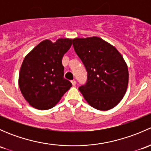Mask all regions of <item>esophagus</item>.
<instances>
[{
  "instance_id": "1",
  "label": "esophagus",
  "mask_w": 151,
  "mask_h": 151,
  "mask_svg": "<svg viewBox=\"0 0 151 151\" xmlns=\"http://www.w3.org/2000/svg\"><path fill=\"white\" fill-rule=\"evenodd\" d=\"M71 83H72L73 86H75L76 83H77V82H76L75 80H71Z\"/></svg>"
}]
</instances>
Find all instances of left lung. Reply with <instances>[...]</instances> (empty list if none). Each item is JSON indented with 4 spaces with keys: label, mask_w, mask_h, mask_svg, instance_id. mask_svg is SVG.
Segmentation results:
<instances>
[{
    "label": "left lung",
    "mask_w": 151,
    "mask_h": 151,
    "mask_svg": "<svg viewBox=\"0 0 151 151\" xmlns=\"http://www.w3.org/2000/svg\"><path fill=\"white\" fill-rule=\"evenodd\" d=\"M72 44L88 72L87 83L79 88L85 99L99 110L115 107L124 96L129 83L123 56L115 47L96 36L74 39Z\"/></svg>",
    "instance_id": "1"
}]
</instances>
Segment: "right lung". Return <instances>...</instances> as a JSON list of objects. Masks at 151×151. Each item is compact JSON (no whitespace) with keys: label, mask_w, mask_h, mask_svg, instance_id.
I'll use <instances>...</instances> for the list:
<instances>
[{"label":"right lung","mask_w":151,"mask_h":151,"mask_svg":"<svg viewBox=\"0 0 151 151\" xmlns=\"http://www.w3.org/2000/svg\"><path fill=\"white\" fill-rule=\"evenodd\" d=\"M71 39H58L52 43L46 39L25 56L19 74L21 93L33 107L52 108L72 86L63 77L62 58L71 46Z\"/></svg>","instance_id":"1"}]
</instances>
